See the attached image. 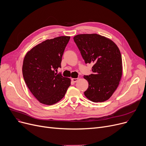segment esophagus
Returning <instances> with one entry per match:
<instances>
[{
  "mask_svg": "<svg viewBox=\"0 0 146 146\" xmlns=\"http://www.w3.org/2000/svg\"><path fill=\"white\" fill-rule=\"evenodd\" d=\"M71 80H72V81L74 82H77V81L78 80V78H72Z\"/></svg>",
  "mask_w": 146,
  "mask_h": 146,
  "instance_id": "obj_1",
  "label": "esophagus"
}]
</instances>
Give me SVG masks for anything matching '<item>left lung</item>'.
<instances>
[{
    "label": "left lung",
    "instance_id": "left-lung-1",
    "mask_svg": "<svg viewBox=\"0 0 146 146\" xmlns=\"http://www.w3.org/2000/svg\"><path fill=\"white\" fill-rule=\"evenodd\" d=\"M86 64H93V74L84 75L88 88L86 98L93 102H103L112 96L122 75V57L118 47L110 39L97 34L74 37Z\"/></svg>",
    "mask_w": 146,
    "mask_h": 146
}]
</instances>
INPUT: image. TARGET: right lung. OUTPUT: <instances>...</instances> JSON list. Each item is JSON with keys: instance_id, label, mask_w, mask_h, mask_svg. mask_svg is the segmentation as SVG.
Here are the masks:
<instances>
[{"instance_id": "right-lung-1", "label": "right lung", "mask_w": 146, "mask_h": 146, "mask_svg": "<svg viewBox=\"0 0 146 146\" xmlns=\"http://www.w3.org/2000/svg\"><path fill=\"white\" fill-rule=\"evenodd\" d=\"M69 39V36H60L46 40L33 47L24 57V81L33 96L44 105H52L60 101L71 85L70 78L54 72L61 68Z\"/></svg>"}]
</instances>
